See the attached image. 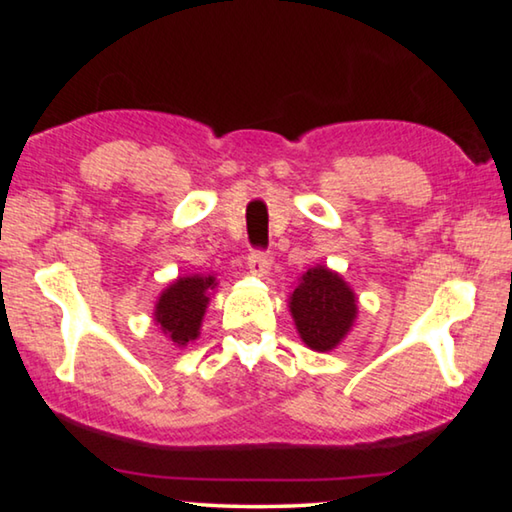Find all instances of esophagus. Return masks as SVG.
I'll return each instance as SVG.
<instances>
[{
    "label": "esophagus",
    "mask_w": 512,
    "mask_h": 512,
    "mask_svg": "<svg viewBox=\"0 0 512 512\" xmlns=\"http://www.w3.org/2000/svg\"><path fill=\"white\" fill-rule=\"evenodd\" d=\"M271 264H273V257L271 253H264V250H253V253L248 255V268L253 275H266L271 271Z\"/></svg>",
    "instance_id": "34e87169"
}]
</instances>
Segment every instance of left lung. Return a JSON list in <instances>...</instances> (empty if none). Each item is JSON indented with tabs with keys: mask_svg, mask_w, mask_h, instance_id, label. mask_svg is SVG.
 Returning <instances> with one entry per match:
<instances>
[{
	"mask_svg": "<svg viewBox=\"0 0 512 512\" xmlns=\"http://www.w3.org/2000/svg\"><path fill=\"white\" fill-rule=\"evenodd\" d=\"M289 309L307 348L329 352L339 345L357 318V296L339 273L314 266L293 289Z\"/></svg>",
	"mask_w": 512,
	"mask_h": 512,
	"instance_id": "1",
	"label": "left lung"
}]
</instances>
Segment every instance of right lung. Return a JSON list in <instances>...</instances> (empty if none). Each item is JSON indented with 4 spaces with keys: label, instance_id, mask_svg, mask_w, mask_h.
<instances>
[{
    "label": "right lung",
    "instance_id": "right-lung-1",
    "mask_svg": "<svg viewBox=\"0 0 512 512\" xmlns=\"http://www.w3.org/2000/svg\"><path fill=\"white\" fill-rule=\"evenodd\" d=\"M214 287L216 282L212 275H185L160 293L153 318L178 348L201 334V323Z\"/></svg>",
    "mask_w": 512,
    "mask_h": 512
}]
</instances>
